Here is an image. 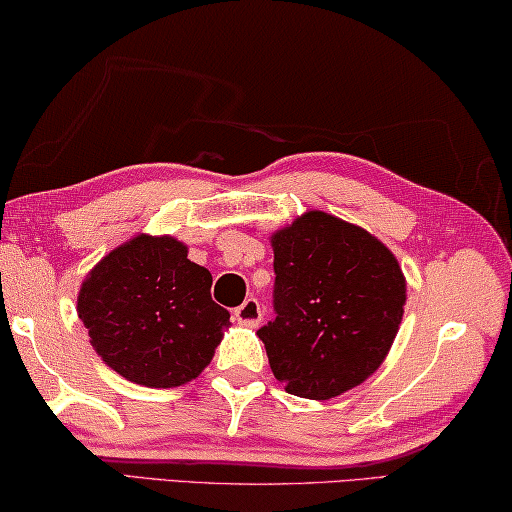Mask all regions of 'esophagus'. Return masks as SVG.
I'll list each match as a JSON object with an SVG mask.
<instances>
[{"label": "esophagus", "instance_id": "34e87169", "mask_svg": "<svg viewBox=\"0 0 512 512\" xmlns=\"http://www.w3.org/2000/svg\"><path fill=\"white\" fill-rule=\"evenodd\" d=\"M233 317H236V320L245 326H258L263 317V308L256 299H245V304L238 306L236 311H233Z\"/></svg>", "mask_w": 512, "mask_h": 512}]
</instances>
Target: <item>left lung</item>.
<instances>
[{"label": "left lung", "instance_id": "obj_1", "mask_svg": "<svg viewBox=\"0 0 512 512\" xmlns=\"http://www.w3.org/2000/svg\"><path fill=\"white\" fill-rule=\"evenodd\" d=\"M276 317L258 329L290 395L333 399L379 370L397 338L406 276L363 226L306 211L270 236Z\"/></svg>", "mask_w": 512, "mask_h": 512}]
</instances>
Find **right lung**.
<instances>
[{
	"instance_id": "obj_1",
	"label": "right lung",
	"mask_w": 512,
	"mask_h": 512,
	"mask_svg": "<svg viewBox=\"0 0 512 512\" xmlns=\"http://www.w3.org/2000/svg\"><path fill=\"white\" fill-rule=\"evenodd\" d=\"M211 286L181 240L138 233L86 274L77 313L113 372L145 388H177L204 372L231 324Z\"/></svg>"
}]
</instances>
